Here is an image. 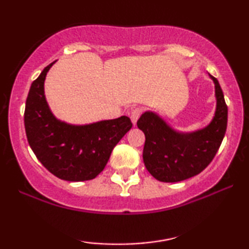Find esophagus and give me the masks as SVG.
I'll use <instances>...</instances> for the list:
<instances>
[{
    "instance_id": "esophagus-1",
    "label": "esophagus",
    "mask_w": 249,
    "mask_h": 249,
    "mask_svg": "<svg viewBox=\"0 0 249 249\" xmlns=\"http://www.w3.org/2000/svg\"><path fill=\"white\" fill-rule=\"evenodd\" d=\"M142 110L141 107H136V108H134V110L130 112V119H131L132 124H136V122H137L139 117H141V115H142Z\"/></svg>"
}]
</instances>
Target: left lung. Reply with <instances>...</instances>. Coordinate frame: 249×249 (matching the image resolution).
Masks as SVG:
<instances>
[{
	"label": "left lung",
	"mask_w": 249,
	"mask_h": 249,
	"mask_svg": "<svg viewBox=\"0 0 249 249\" xmlns=\"http://www.w3.org/2000/svg\"><path fill=\"white\" fill-rule=\"evenodd\" d=\"M216 111L212 122L202 130L180 134L172 130L158 114L145 112L137 125L145 134L142 159L148 172L163 182H178L198 175L212 162L223 141L228 107L216 78Z\"/></svg>",
	"instance_id": "left-lung-1"
}]
</instances>
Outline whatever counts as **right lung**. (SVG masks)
<instances>
[{"label": "right lung", "instance_id": "add662e5", "mask_svg": "<svg viewBox=\"0 0 249 249\" xmlns=\"http://www.w3.org/2000/svg\"><path fill=\"white\" fill-rule=\"evenodd\" d=\"M53 63L30 86L25 108L27 139L39 162L57 178L91 180L103 171L114 146L132 124L124 115L87 125H71L55 119L44 95V81Z\"/></svg>", "mask_w": 249, "mask_h": 249}]
</instances>
